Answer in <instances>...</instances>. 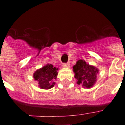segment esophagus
<instances>
[{"instance_id":"34e87169","label":"esophagus","mask_w":125,"mask_h":125,"mask_svg":"<svg viewBox=\"0 0 125 125\" xmlns=\"http://www.w3.org/2000/svg\"><path fill=\"white\" fill-rule=\"evenodd\" d=\"M63 67L65 68H68L70 67V63H63Z\"/></svg>"}]
</instances>
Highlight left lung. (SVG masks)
I'll return each mask as SVG.
<instances>
[{
	"mask_svg": "<svg viewBox=\"0 0 125 125\" xmlns=\"http://www.w3.org/2000/svg\"><path fill=\"white\" fill-rule=\"evenodd\" d=\"M73 68L78 85L81 84L83 87L90 88L95 84L97 74L99 73V69L95 67L87 64L84 60H79Z\"/></svg>",
	"mask_w": 125,
	"mask_h": 125,
	"instance_id": "8db88e82",
	"label": "left lung"
}]
</instances>
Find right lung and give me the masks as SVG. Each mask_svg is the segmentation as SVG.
<instances>
[{
  "mask_svg": "<svg viewBox=\"0 0 125 125\" xmlns=\"http://www.w3.org/2000/svg\"><path fill=\"white\" fill-rule=\"evenodd\" d=\"M58 69L54 67L52 64H47L42 68L39 69L34 73V78L37 80L41 89H51L55 84L54 82L58 75Z\"/></svg>",
  "mask_w": 125,
  "mask_h": 125,
  "instance_id": "add662e5",
  "label": "right lung"
}]
</instances>
